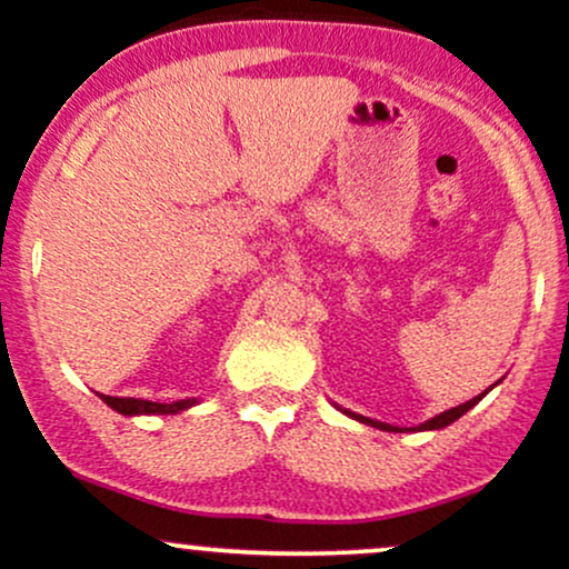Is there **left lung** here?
Listing matches in <instances>:
<instances>
[{
  "mask_svg": "<svg viewBox=\"0 0 569 569\" xmlns=\"http://www.w3.org/2000/svg\"><path fill=\"white\" fill-rule=\"evenodd\" d=\"M483 395H486V391H483ZM483 395H480V397H483ZM480 397L470 399V402H465V405H459V408L446 410V413H440V416L429 418V421H427V423H421V427H418V429H442V427H448V423H453V421H457V418L465 416L467 410L472 408V405H478V402H480ZM348 416H353V413H348ZM356 418H359V421H365V423H372V427H378V429H386V432H402V429L389 427V423L372 421V418H365V416H356Z\"/></svg>",
  "mask_w": 569,
  "mask_h": 569,
  "instance_id": "8db88e82",
  "label": "left lung"
}]
</instances>
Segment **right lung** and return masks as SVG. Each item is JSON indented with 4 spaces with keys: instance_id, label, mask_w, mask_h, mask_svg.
Instances as JSON below:
<instances>
[{
    "instance_id": "obj_1",
    "label": "right lung",
    "mask_w": 569,
    "mask_h": 569,
    "mask_svg": "<svg viewBox=\"0 0 569 569\" xmlns=\"http://www.w3.org/2000/svg\"><path fill=\"white\" fill-rule=\"evenodd\" d=\"M104 402L110 405L112 410H118V413L123 416H142V413H159V416H167V413H178V410H186L191 408L193 399H178V402H151V399H134V397H108L102 395Z\"/></svg>"
}]
</instances>
